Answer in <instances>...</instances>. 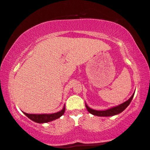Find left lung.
Listing matches in <instances>:
<instances>
[{"mask_svg": "<svg viewBox=\"0 0 150 150\" xmlns=\"http://www.w3.org/2000/svg\"><path fill=\"white\" fill-rule=\"evenodd\" d=\"M134 93L132 94L131 97L128 99V100H126V102L122 103V104L118 105V106L112 107V108H110L109 109H107V110L105 111H96L94 110V109H90V107H88V105L86 104V107L87 109V110L89 111L90 113H92V115H97V116H111V115H117L118 113H121L123 111L124 109H125L126 107H127L129 104L131 102L132 98H133Z\"/></svg>", "mask_w": 150, "mask_h": 150, "instance_id": "1", "label": "left lung"}]
</instances>
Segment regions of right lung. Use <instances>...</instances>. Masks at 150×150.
Segmentation results:
<instances>
[{
  "instance_id": "1",
  "label": "right lung",
  "mask_w": 150,
  "mask_h": 150,
  "mask_svg": "<svg viewBox=\"0 0 150 150\" xmlns=\"http://www.w3.org/2000/svg\"><path fill=\"white\" fill-rule=\"evenodd\" d=\"M65 111V107H64L62 110L58 112L52 113V114H28V113H24L25 115L33 121L37 122V123H46V122L53 121L54 120L58 119L60 116L64 114Z\"/></svg>"
}]
</instances>
